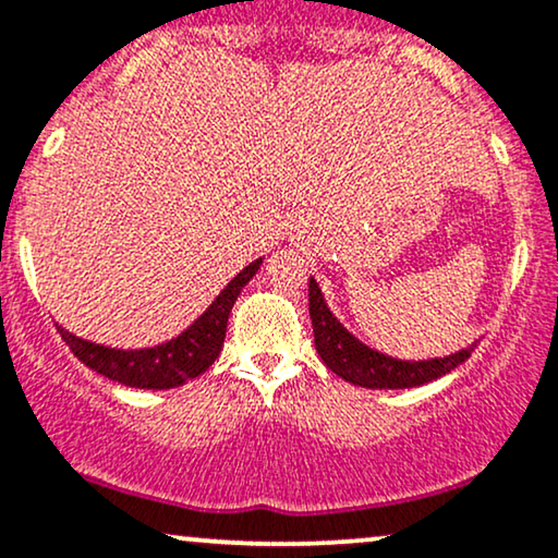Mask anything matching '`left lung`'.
Listing matches in <instances>:
<instances>
[{
    "label": "left lung",
    "instance_id": "obj_1",
    "mask_svg": "<svg viewBox=\"0 0 558 558\" xmlns=\"http://www.w3.org/2000/svg\"><path fill=\"white\" fill-rule=\"evenodd\" d=\"M308 314H312L314 344L319 350L322 361L327 363V368H331V373H337L340 378L350 380V384L363 386V389H412V386L429 384V380L458 368L466 357H471V352L476 348L474 342L471 348L456 352V355L420 363L380 355V352L357 342L331 316L314 278L308 280Z\"/></svg>",
    "mask_w": 558,
    "mask_h": 558
}]
</instances>
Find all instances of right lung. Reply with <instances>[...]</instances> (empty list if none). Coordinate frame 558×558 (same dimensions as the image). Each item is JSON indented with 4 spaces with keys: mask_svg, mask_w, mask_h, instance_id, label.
<instances>
[{
    "mask_svg": "<svg viewBox=\"0 0 558 558\" xmlns=\"http://www.w3.org/2000/svg\"><path fill=\"white\" fill-rule=\"evenodd\" d=\"M263 259H255L236 275L231 283L218 293V299L210 303L208 312L197 319L193 327H187L178 340L159 344V348L146 350H112L102 344L80 340L69 335L63 327L59 329L61 340L69 344V350L92 371L102 373L105 378L118 380L123 386H136V389H172V386L185 384L208 371L218 352L223 348L227 337L229 312L234 306L236 295L250 283L252 275L259 270Z\"/></svg>",
    "mask_w": 558,
    "mask_h": 558,
    "instance_id": "add662e5",
    "label": "right lung"
}]
</instances>
